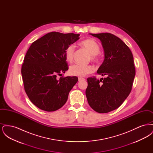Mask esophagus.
I'll list each match as a JSON object with an SVG mask.
<instances>
[{
    "label": "esophagus",
    "mask_w": 153,
    "mask_h": 153,
    "mask_svg": "<svg viewBox=\"0 0 153 153\" xmlns=\"http://www.w3.org/2000/svg\"><path fill=\"white\" fill-rule=\"evenodd\" d=\"M85 79L84 78H82V77H79V81H81L82 80H84Z\"/></svg>",
    "instance_id": "1"
}]
</instances>
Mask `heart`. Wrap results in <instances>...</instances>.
I'll return each mask as SVG.
<instances>
[{
    "mask_svg": "<svg viewBox=\"0 0 153 153\" xmlns=\"http://www.w3.org/2000/svg\"><path fill=\"white\" fill-rule=\"evenodd\" d=\"M81 45L84 46L91 54V59L95 62H98L100 59L99 53L100 52V48L99 45L95 40L92 39H87L81 42ZM75 46L73 45L68 46L65 51L66 59L69 62L73 61L74 54ZM95 70L93 66L91 65H81L74 64L69 68V73L71 75L84 77L88 74L92 73Z\"/></svg>",
    "mask_w": 153,
    "mask_h": 153,
    "instance_id": "1",
    "label": "heart"
}]
</instances>
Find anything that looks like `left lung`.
Returning a JSON list of instances; mask_svg holds the SVG:
<instances>
[{"instance_id":"left-lung-1","label":"left lung","mask_w":153,"mask_h":153,"mask_svg":"<svg viewBox=\"0 0 153 153\" xmlns=\"http://www.w3.org/2000/svg\"><path fill=\"white\" fill-rule=\"evenodd\" d=\"M102 42L104 59L97 73L107 77L87 79L85 94L90 107L99 113H107L120 107L131 92L135 68L130 49L111 33L90 34Z\"/></svg>"}]
</instances>
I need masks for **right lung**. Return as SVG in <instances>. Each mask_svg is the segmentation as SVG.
I'll return each instance as SVG.
<instances>
[{
  "instance_id": "right-lung-1",
  "label": "right lung",
  "mask_w": 153,
  "mask_h": 153,
  "mask_svg": "<svg viewBox=\"0 0 153 153\" xmlns=\"http://www.w3.org/2000/svg\"><path fill=\"white\" fill-rule=\"evenodd\" d=\"M80 34L51 32L30 46L21 69L24 88L30 101L48 112L61 108L78 81L76 76L57 79L68 70L65 51L79 39Z\"/></svg>"
}]
</instances>
